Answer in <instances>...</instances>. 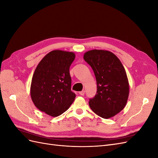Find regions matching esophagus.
Wrapping results in <instances>:
<instances>
[{
  "label": "esophagus",
  "mask_w": 158,
  "mask_h": 158,
  "mask_svg": "<svg viewBox=\"0 0 158 158\" xmlns=\"http://www.w3.org/2000/svg\"><path fill=\"white\" fill-rule=\"evenodd\" d=\"M79 94H80V95H84L85 94V91H84V90L81 91V92H79Z\"/></svg>",
  "instance_id": "esophagus-1"
}]
</instances>
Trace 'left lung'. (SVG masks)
<instances>
[{"label": "left lung", "instance_id": "obj_1", "mask_svg": "<svg viewBox=\"0 0 158 158\" xmlns=\"http://www.w3.org/2000/svg\"><path fill=\"white\" fill-rule=\"evenodd\" d=\"M84 59L94 70L97 92L89 106L98 116L113 117L125 107L129 84L125 68L113 52L94 49L85 52Z\"/></svg>", "mask_w": 158, "mask_h": 158}]
</instances>
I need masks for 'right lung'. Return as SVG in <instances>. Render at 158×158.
<instances>
[{
    "label": "right lung",
    "mask_w": 158,
    "mask_h": 158,
    "mask_svg": "<svg viewBox=\"0 0 158 158\" xmlns=\"http://www.w3.org/2000/svg\"><path fill=\"white\" fill-rule=\"evenodd\" d=\"M75 59L73 52L52 51L38 64L33 73L30 94L41 111L52 117L60 115L74 101L69 69Z\"/></svg>",
    "instance_id": "right-lung-1"
}]
</instances>
